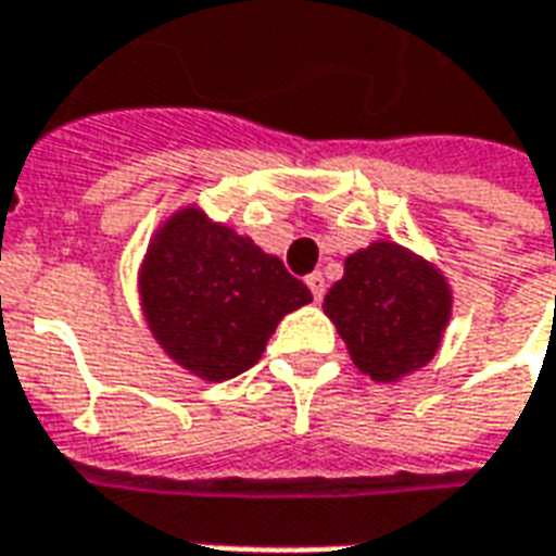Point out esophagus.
Segmentation results:
<instances>
[{"label": "esophagus", "instance_id": "obj_1", "mask_svg": "<svg viewBox=\"0 0 556 556\" xmlns=\"http://www.w3.org/2000/svg\"><path fill=\"white\" fill-rule=\"evenodd\" d=\"M306 286H309V291H313L315 303H321V298H325V291H327L325 277H321V274H309V277H306Z\"/></svg>", "mask_w": 556, "mask_h": 556}]
</instances>
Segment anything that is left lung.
Segmentation results:
<instances>
[{
    "mask_svg": "<svg viewBox=\"0 0 556 556\" xmlns=\"http://www.w3.org/2000/svg\"><path fill=\"white\" fill-rule=\"evenodd\" d=\"M453 291L434 265L393 241L345 258L327 291L325 313L345 339L354 366L372 381H399L441 349Z\"/></svg>",
    "mask_w": 556,
    "mask_h": 556,
    "instance_id": "obj_1",
    "label": "left lung"
}]
</instances>
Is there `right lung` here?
I'll return each mask as SVG.
<instances>
[{"instance_id":"obj_1","label":"right lung","mask_w":556,"mask_h":556,"mask_svg":"<svg viewBox=\"0 0 556 556\" xmlns=\"http://www.w3.org/2000/svg\"><path fill=\"white\" fill-rule=\"evenodd\" d=\"M139 294L163 351L205 381L247 372L279 321L313 301L277 255L199 207H181L151 238Z\"/></svg>"}]
</instances>
